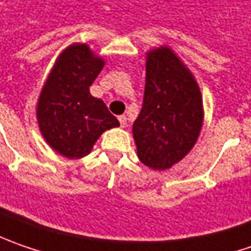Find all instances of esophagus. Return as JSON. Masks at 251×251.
Returning a JSON list of instances; mask_svg holds the SVG:
<instances>
[{
	"instance_id": "obj_1",
	"label": "esophagus",
	"mask_w": 251,
	"mask_h": 251,
	"mask_svg": "<svg viewBox=\"0 0 251 251\" xmlns=\"http://www.w3.org/2000/svg\"><path fill=\"white\" fill-rule=\"evenodd\" d=\"M118 119H119V122H121V126H122V127H125L126 124H127V121H126L125 115H121V116H119Z\"/></svg>"
}]
</instances>
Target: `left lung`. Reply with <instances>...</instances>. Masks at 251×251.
<instances>
[{"label": "left lung", "mask_w": 251, "mask_h": 251, "mask_svg": "<svg viewBox=\"0 0 251 251\" xmlns=\"http://www.w3.org/2000/svg\"><path fill=\"white\" fill-rule=\"evenodd\" d=\"M203 122L202 97L184 63L167 46L146 57L143 106L133 124L139 160L153 170H167L194 147Z\"/></svg>", "instance_id": "1"}]
</instances>
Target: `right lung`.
I'll return each mask as SVG.
<instances>
[{
	"label": "right lung",
	"instance_id": "1",
	"mask_svg": "<svg viewBox=\"0 0 251 251\" xmlns=\"http://www.w3.org/2000/svg\"><path fill=\"white\" fill-rule=\"evenodd\" d=\"M105 61L84 43H73L57 57L38 100L42 136L67 158L87 156L105 130L119 126L102 100L90 87Z\"/></svg>",
	"mask_w": 251,
	"mask_h": 251
}]
</instances>
